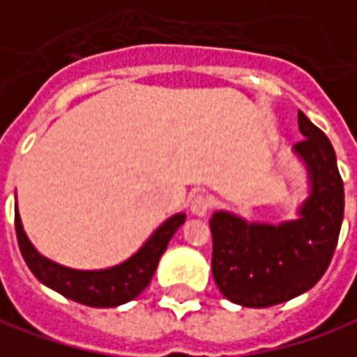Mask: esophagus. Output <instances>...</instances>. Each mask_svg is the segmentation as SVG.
I'll use <instances>...</instances> for the list:
<instances>
[{"label":"esophagus","mask_w":357,"mask_h":357,"mask_svg":"<svg viewBox=\"0 0 357 357\" xmlns=\"http://www.w3.org/2000/svg\"><path fill=\"white\" fill-rule=\"evenodd\" d=\"M211 209V199L207 195H203V193H197V195H193L191 199V213L193 215H197V217H205Z\"/></svg>","instance_id":"obj_1"}]
</instances>
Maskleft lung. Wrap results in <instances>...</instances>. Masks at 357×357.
Returning <instances> with one entry per match:
<instances>
[{"label": "left lung", "instance_id": "left-lung-1", "mask_svg": "<svg viewBox=\"0 0 357 357\" xmlns=\"http://www.w3.org/2000/svg\"><path fill=\"white\" fill-rule=\"evenodd\" d=\"M303 140L293 146L305 164L309 195L297 219L280 225L248 222L217 211L213 234V278L232 303L252 309L299 297L324 275L336 250L344 219V183L331 140L299 111Z\"/></svg>", "mask_w": 357, "mask_h": 357}]
</instances>
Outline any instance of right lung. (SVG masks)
<instances>
[{"label":"right lung","instance_id":"1","mask_svg":"<svg viewBox=\"0 0 357 357\" xmlns=\"http://www.w3.org/2000/svg\"><path fill=\"white\" fill-rule=\"evenodd\" d=\"M183 222L185 213L172 215L150 234V238L128 260L121 261L117 266L105 270H74L38 254V250L26 236L15 205V232L19 250L36 280L68 299L101 309L125 305L146 289L158 268L162 254L168 248V242Z\"/></svg>","mask_w":357,"mask_h":357}]
</instances>
